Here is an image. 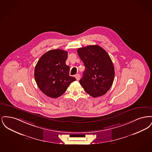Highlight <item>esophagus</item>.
<instances>
[{"label": "esophagus", "mask_w": 152, "mask_h": 152, "mask_svg": "<svg viewBox=\"0 0 152 152\" xmlns=\"http://www.w3.org/2000/svg\"><path fill=\"white\" fill-rule=\"evenodd\" d=\"M75 77H76V79L77 80H79L80 79V75L79 74H77V75H75Z\"/></svg>", "instance_id": "34e87169"}]
</instances>
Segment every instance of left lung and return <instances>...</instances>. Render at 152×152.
I'll use <instances>...</instances> for the list:
<instances>
[{
  "instance_id": "1",
  "label": "left lung",
  "mask_w": 152,
  "mask_h": 152,
  "mask_svg": "<svg viewBox=\"0 0 152 152\" xmlns=\"http://www.w3.org/2000/svg\"><path fill=\"white\" fill-rule=\"evenodd\" d=\"M77 53L86 69L80 84L88 94L97 97L105 94L115 78V69L108 53L97 45L80 48Z\"/></svg>"
}]
</instances>
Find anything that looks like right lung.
<instances>
[{"instance_id": "right-lung-1", "label": "right lung", "mask_w": 152, "mask_h": 152, "mask_svg": "<svg viewBox=\"0 0 152 152\" xmlns=\"http://www.w3.org/2000/svg\"><path fill=\"white\" fill-rule=\"evenodd\" d=\"M67 57V51L57 49L47 52L38 60L35 68V79L46 96L58 98L76 80L69 75V66L65 64Z\"/></svg>"}]
</instances>
